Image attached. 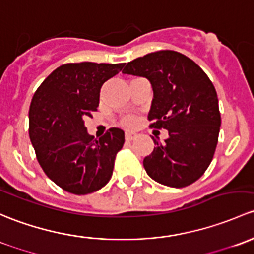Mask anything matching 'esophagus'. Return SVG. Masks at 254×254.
<instances>
[{"label": "esophagus", "instance_id": "1", "mask_svg": "<svg viewBox=\"0 0 254 254\" xmlns=\"http://www.w3.org/2000/svg\"><path fill=\"white\" fill-rule=\"evenodd\" d=\"M137 137H138L137 133H134V132H127L126 135H125V138H126V140H128V142H130V140H134Z\"/></svg>", "mask_w": 254, "mask_h": 254}]
</instances>
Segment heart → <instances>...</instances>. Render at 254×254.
<instances>
[{
	"mask_svg": "<svg viewBox=\"0 0 254 254\" xmlns=\"http://www.w3.org/2000/svg\"><path fill=\"white\" fill-rule=\"evenodd\" d=\"M121 124L124 125L125 127H133L135 125V119L133 116H125L124 119L121 120Z\"/></svg>",
	"mask_w": 254,
	"mask_h": 254,
	"instance_id": "heart-1",
	"label": "heart"
}]
</instances>
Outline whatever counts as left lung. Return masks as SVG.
<instances>
[{
	"label": "left lung",
	"instance_id": "8db88e82",
	"mask_svg": "<svg viewBox=\"0 0 254 254\" xmlns=\"http://www.w3.org/2000/svg\"><path fill=\"white\" fill-rule=\"evenodd\" d=\"M122 73L145 77L153 88L148 120L169 138L154 139L146 174L161 185L182 188L197 181L213 160L221 117L213 83L194 61L172 50L128 62Z\"/></svg>",
	"mask_w": 254,
	"mask_h": 254
}]
</instances>
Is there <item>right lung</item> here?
I'll return each mask as SVG.
<instances>
[{"label":"right lung","mask_w":254,"mask_h":254,"mask_svg":"<svg viewBox=\"0 0 254 254\" xmlns=\"http://www.w3.org/2000/svg\"><path fill=\"white\" fill-rule=\"evenodd\" d=\"M124 64L80 62L56 68L35 91L29 137L51 181L73 194H88L110 181L125 132L110 128L99 139L88 134L85 117L98 110L100 89Z\"/></svg>","instance_id":"right-lung-1"}]
</instances>
